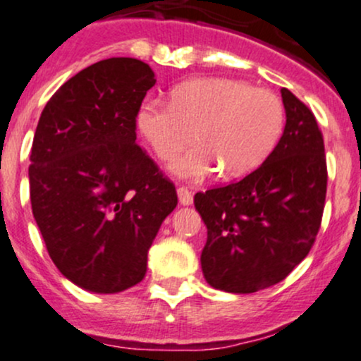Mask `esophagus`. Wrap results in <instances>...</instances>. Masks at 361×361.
Instances as JSON below:
<instances>
[{
	"mask_svg": "<svg viewBox=\"0 0 361 361\" xmlns=\"http://www.w3.org/2000/svg\"><path fill=\"white\" fill-rule=\"evenodd\" d=\"M178 193V200H180L181 205H190L193 202V193L190 192L188 188H185V186H180V188L176 190Z\"/></svg>",
	"mask_w": 361,
	"mask_h": 361,
	"instance_id": "1",
	"label": "esophagus"
}]
</instances>
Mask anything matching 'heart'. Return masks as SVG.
<instances>
[{"mask_svg": "<svg viewBox=\"0 0 361 361\" xmlns=\"http://www.w3.org/2000/svg\"><path fill=\"white\" fill-rule=\"evenodd\" d=\"M285 106L279 94L227 78H198L173 90L171 102L151 98L140 105L137 127L154 154L173 159L171 171L200 181L221 169L241 176L258 168L279 142Z\"/></svg>", "mask_w": 361, "mask_h": 361, "instance_id": "obj_1", "label": "heart"}]
</instances>
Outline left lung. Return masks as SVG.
Returning <instances> with one entry per match:
<instances>
[{"instance_id": "left-lung-1", "label": "left lung", "mask_w": 361, "mask_h": 361, "mask_svg": "<svg viewBox=\"0 0 361 361\" xmlns=\"http://www.w3.org/2000/svg\"><path fill=\"white\" fill-rule=\"evenodd\" d=\"M283 134L255 171L195 195L207 226L202 271L210 287L252 293L279 283L309 255L324 210L327 168L316 117L281 88Z\"/></svg>"}]
</instances>
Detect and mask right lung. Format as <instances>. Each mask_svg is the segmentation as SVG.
Here are the masks:
<instances>
[{
    "instance_id": "add662e5",
    "label": "right lung",
    "mask_w": 361,
    "mask_h": 361,
    "mask_svg": "<svg viewBox=\"0 0 361 361\" xmlns=\"http://www.w3.org/2000/svg\"><path fill=\"white\" fill-rule=\"evenodd\" d=\"M156 78L146 62L111 57L52 94L32 144V212L62 275L94 293L137 285L175 185L135 144V118Z\"/></svg>"
}]
</instances>
